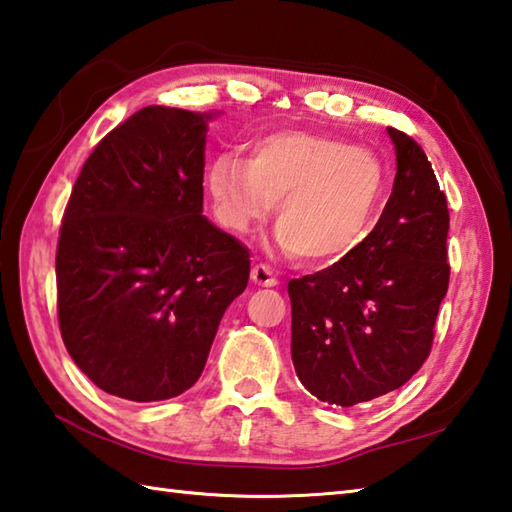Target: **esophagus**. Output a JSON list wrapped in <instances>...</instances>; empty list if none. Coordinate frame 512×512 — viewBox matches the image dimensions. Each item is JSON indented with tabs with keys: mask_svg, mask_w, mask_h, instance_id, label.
Returning a JSON list of instances; mask_svg holds the SVG:
<instances>
[{
	"mask_svg": "<svg viewBox=\"0 0 512 512\" xmlns=\"http://www.w3.org/2000/svg\"><path fill=\"white\" fill-rule=\"evenodd\" d=\"M252 280L256 285H263V287L278 285V276L274 274V269H271L269 265H263V263L252 267Z\"/></svg>",
	"mask_w": 512,
	"mask_h": 512,
	"instance_id": "34e87169",
	"label": "esophagus"
}]
</instances>
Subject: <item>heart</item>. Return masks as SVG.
<instances>
[{"mask_svg":"<svg viewBox=\"0 0 512 512\" xmlns=\"http://www.w3.org/2000/svg\"><path fill=\"white\" fill-rule=\"evenodd\" d=\"M205 183L223 227L245 234L278 201L280 249L331 265L356 252L371 232L387 192V165L336 134L289 128L254 139L247 161L218 154Z\"/></svg>","mask_w":512,"mask_h":512,"instance_id":"obj_1","label":"heart"}]
</instances>
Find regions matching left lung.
<instances>
[{"mask_svg": "<svg viewBox=\"0 0 512 512\" xmlns=\"http://www.w3.org/2000/svg\"><path fill=\"white\" fill-rule=\"evenodd\" d=\"M393 192L347 258L289 280L291 360L318 400L353 406L400 389L429 358L446 296L448 205L431 161L389 128Z\"/></svg>", "mask_w": 512, "mask_h": 512, "instance_id": "8db88e82", "label": "left lung"}]
</instances>
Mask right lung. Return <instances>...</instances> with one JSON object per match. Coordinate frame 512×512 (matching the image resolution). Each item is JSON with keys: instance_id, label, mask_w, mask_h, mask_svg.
<instances>
[{"instance_id": "right-lung-1", "label": "right lung", "mask_w": 512, "mask_h": 512, "mask_svg": "<svg viewBox=\"0 0 512 512\" xmlns=\"http://www.w3.org/2000/svg\"><path fill=\"white\" fill-rule=\"evenodd\" d=\"M212 114L148 106L103 137L72 185L57 243L70 358L110 395L168 400L201 378L247 247L203 216Z\"/></svg>"}]
</instances>
